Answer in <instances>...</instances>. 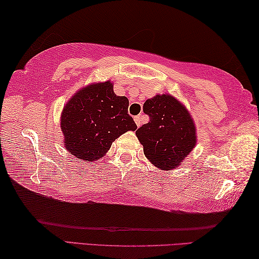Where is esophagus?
Wrapping results in <instances>:
<instances>
[{"instance_id": "obj_1", "label": "esophagus", "mask_w": 259, "mask_h": 259, "mask_svg": "<svg viewBox=\"0 0 259 259\" xmlns=\"http://www.w3.org/2000/svg\"><path fill=\"white\" fill-rule=\"evenodd\" d=\"M134 121H135V124H137V126L139 127L140 125H141V116L134 117Z\"/></svg>"}]
</instances>
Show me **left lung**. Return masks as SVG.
I'll return each instance as SVG.
<instances>
[{
    "label": "left lung",
    "mask_w": 259,
    "mask_h": 259,
    "mask_svg": "<svg viewBox=\"0 0 259 259\" xmlns=\"http://www.w3.org/2000/svg\"><path fill=\"white\" fill-rule=\"evenodd\" d=\"M149 122L135 132L146 157L160 169L179 166L196 145V130L188 110L172 95H156L143 104Z\"/></svg>",
    "instance_id": "obj_1"
}]
</instances>
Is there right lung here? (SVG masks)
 <instances>
[{
  "instance_id": "right-lung-1",
  "label": "right lung",
  "mask_w": 259,
  "mask_h": 259,
  "mask_svg": "<svg viewBox=\"0 0 259 259\" xmlns=\"http://www.w3.org/2000/svg\"><path fill=\"white\" fill-rule=\"evenodd\" d=\"M65 149L80 160L93 162L107 154L112 142L137 125L128 114V99L117 96L111 81L81 88L62 111Z\"/></svg>"
}]
</instances>
